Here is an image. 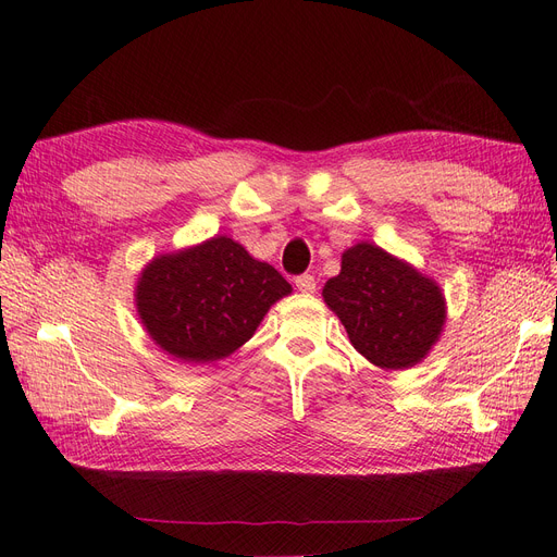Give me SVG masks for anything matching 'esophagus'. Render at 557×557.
<instances>
[{
	"instance_id": "obj_1",
	"label": "esophagus",
	"mask_w": 557,
	"mask_h": 557,
	"mask_svg": "<svg viewBox=\"0 0 557 557\" xmlns=\"http://www.w3.org/2000/svg\"><path fill=\"white\" fill-rule=\"evenodd\" d=\"M295 285L299 293H313L315 290V278L311 274H299L295 276Z\"/></svg>"
}]
</instances>
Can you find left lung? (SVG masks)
I'll use <instances>...</instances> for the list:
<instances>
[{"instance_id":"1","label":"left lung","mask_w":557,"mask_h":557,"mask_svg":"<svg viewBox=\"0 0 557 557\" xmlns=\"http://www.w3.org/2000/svg\"><path fill=\"white\" fill-rule=\"evenodd\" d=\"M323 299L354 349L386 370L419 363L445 323L438 285L372 244L342 255V272L325 283Z\"/></svg>"}]
</instances>
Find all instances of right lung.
Here are the masks:
<instances>
[{
	"mask_svg": "<svg viewBox=\"0 0 557 557\" xmlns=\"http://www.w3.org/2000/svg\"><path fill=\"white\" fill-rule=\"evenodd\" d=\"M293 288L272 264L252 260L227 236L161 255L138 281L143 325L163 351L208 363L234 354L264 313Z\"/></svg>",
	"mask_w": 557,
	"mask_h": 557,
	"instance_id": "obj_1",
	"label": "right lung"
}]
</instances>
